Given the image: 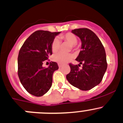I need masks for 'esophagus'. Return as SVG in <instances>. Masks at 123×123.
Wrapping results in <instances>:
<instances>
[{
    "label": "esophagus",
    "mask_w": 123,
    "mask_h": 123,
    "mask_svg": "<svg viewBox=\"0 0 123 123\" xmlns=\"http://www.w3.org/2000/svg\"><path fill=\"white\" fill-rule=\"evenodd\" d=\"M58 66H59V68H61V67H62V64H58Z\"/></svg>",
    "instance_id": "esophagus-1"
}]
</instances>
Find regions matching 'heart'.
Wrapping results in <instances>:
<instances>
[{"instance_id":"obj_1","label":"heart","mask_w":123,"mask_h":123,"mask_svg":"<svg viewBox=\"0 0 123 123\" xmlns=\"http://www.w3.org/2000/svg\"><path fill=\"white\" fill-rule=\"evenodd\" d=\"M60 37L62 40L67 41L68 43L71 44V46L73 48H74L76 47V43L77 42V38L74 34L71 32H68L64 35H61ZM59 48H60V41L58 40V38H55L53 40L52 43V52L54 53L57 52L59 50ZM52 58L54 61L57 62L59 64H64L71 60L73 58V55L71 53H64L59 52V53L55 54Z\"/></svg>"}]
</instances>
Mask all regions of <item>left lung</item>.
Wrapping results in <instances>:
<instances>
[{
    "label": "left lung",
    "mask_w": 123,
    "mask_h": 123,
    "mask_svg": "<svg viewBox=\"0 0 123 123\" xmlns=\"http://www.w3.org/2000/svg\"><path fill=\"white\" fill-rule=\"evenodd\" d=\"M71 32L82 41V50L76 60L83 64V67L79 70V64H69L71 71L66 78L74 87L83 91L89 90L100 83L106 71L105 50L98 37L89 29H76Z\"/></svg>",
    "instance_id": "left-lung-1"
}]
</instances>
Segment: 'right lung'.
<instances>
[{
  "mask_svg": "<svg viewBox=\"0 0 123 123\" xmlns=\"http://www.w3.org/2000/svg\"><path fill=\"white\" fill-rule=\"evenodd\" d=\"M60 33L37 31L27 38L19 51V79L25 89L33 96H43L52 86L53 74L59 68L58 64L50 62L47 68L43 67V64L52 55V41Z\"/></svg>",
  "mask_w": 123,
  "mask_h": 123,
  "instance_id": "right-lung-1",
  "label": "right lung"
}]
</instances>
